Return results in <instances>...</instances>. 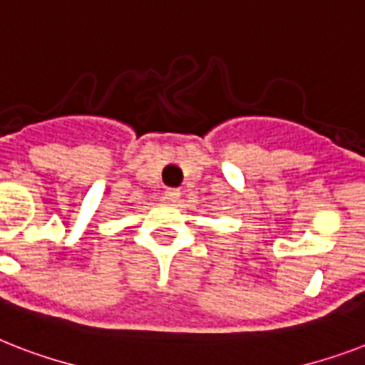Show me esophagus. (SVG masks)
I'll list each match as a JSON object with an SVG mask.
<instances>
[{
  "label": "esophagus",
  "mask_w": 365,
  "mask_h": 365,
  "mask_svg": "<svg viewBox=\"0 0 365 365\" xmlns=\"http://www.w3.org/2000/svg\"><path fill=\"white\" fill-rule=\"evenodd\" d=\"M165 197L168 200H172V202H174V200H178L180 197H182V191H180V189H166Z\"/></svg>",
  "instance_id": "obj_1"
}]
</instances>
